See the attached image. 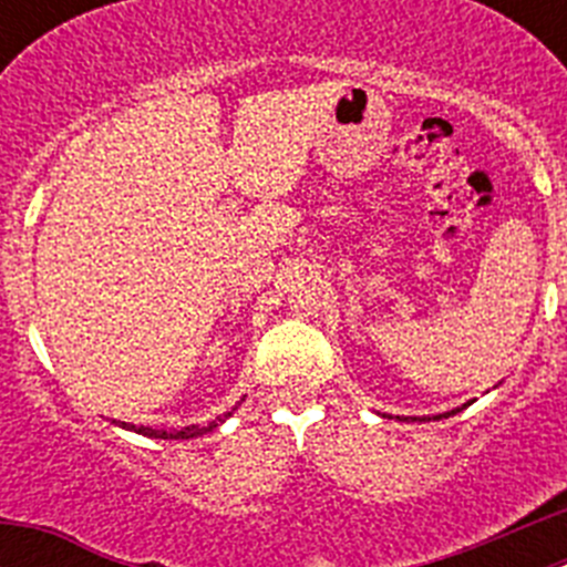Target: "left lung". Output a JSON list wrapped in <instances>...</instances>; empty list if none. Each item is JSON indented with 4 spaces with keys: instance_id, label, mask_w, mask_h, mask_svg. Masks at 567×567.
Listing matches in <instances>:
<instances>
[{
    "instance_id": "1",
    "label": "left lung",
    "mask_w": 567,
    "mask_h": 567,
    "mask_svg": "<svg viewBox=\"0 0 567 567\" xmlns=\"http://www.w3.org/2000/svg\"><path fill=\"white\" fill-rule=\"evenodd\" d=\"M460 412V409H454V412H449V414H457ZM449 414H445V417H449Z\"/></svg>"
}]
</instances>
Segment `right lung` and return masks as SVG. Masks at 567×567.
Returning <instances> with one entry per match:
<instances>
[{"instance_id":"obj_1","label":"right lung","mask_w":567,"mask_h":567,"mask_svg":"<svg viewBox=\"0 0 567 567\" xmlns=\"http://www.w3.org/2000/svg\"><path fill=\"white\" fill-rule=\"evenodd\" d=\"M235 409H238V405H235ZM235 409H233V412H235ZM233 412H227V414H233ZM227 414H224V417H227ZM224 417L213 420V423H207V425H204V429H198V425H187V429H182V432H158V429H150V425H127V423H122V425H127V429H133V432L144 434V437H162V440H189V437H198V434L209 432V429H215V425L221 423Z\"/></svg>"}]
</instances>
